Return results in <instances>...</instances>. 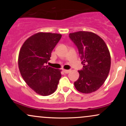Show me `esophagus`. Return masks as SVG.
Wrapping results in <instances>:
<instances>
[{
  "label": "esophagus",
  "mask_w": 126,
  "mask_h": 126,
  "mask_svg": "<svg viewBox=\"0 0 126 126\" xmlns=\"http://www.w3.org/2000/svg\"><path fill=\"white\" fill-rule=\"evenodd\" d=\"M70 70H63V72H64L65 73H69V72H70Z\"/></svg>",
  "instance_id": "obj_1"
}]
</instances>
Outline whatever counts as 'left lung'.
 I'll return each mask as SVG.
<instances>
[{"label":"left lung","instance_id":"obj_1","mask_svg":"<svg viewBox=\"0 0 126 126\" xmlns=\"http://www.w3.org/2000/svg\"><path fill=\"white\" fill-rule=\"evenodd\" d=\"M79 51L83 69L74 85L78 91L89 94L98 90L107 78L111 56L106 44L95 33L79 31L69 34Z\"/></svg>","mask_w":126,"mask_h":126}]
</instances>
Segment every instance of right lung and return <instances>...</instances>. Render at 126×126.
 Wrapping results in <instances>:
<instances>
[{
	"mask_svg": "<svg viewBox=\"0 0 126 126\" xmlns=\"http://www.w3.org/2000/svg\"><path fill=\"white\" fill-rule=\"evenodd\" d=\"M61 37L60 34L37 33L24 42L19 51L18 66L22 77L39 95L54 93L62 77L61 70L46 65Z\"/></svg>",
	"mask_w": 126,
	"mask_h": 126,
	"instance_id": "add662e5",
	"label": "right lung"
}]
</instances>
